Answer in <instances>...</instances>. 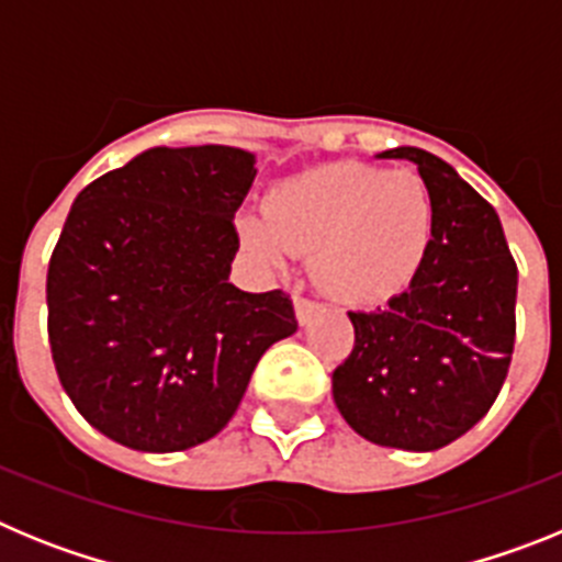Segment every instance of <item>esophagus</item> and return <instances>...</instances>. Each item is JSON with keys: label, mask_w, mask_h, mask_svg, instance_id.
<instances>
[{"label": "esophagus", "mask_w": 562, "mask_h": 562, "mask_svg": "<svg viewBox=\"0 0 562 562\" xmlns=\"http://www.w3.org/2000/svg\"><path fill=\"white\" fill-rule=\"evenodd\" d=\"M321 312V304H315V301H310V297H301L295 295V317H297V324L306 326L312 324V317Z\"/></svg>", "instance_id": "obj_1"}]
</instances>
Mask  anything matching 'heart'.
<instances>
[{
  "mask_svg": "<svg viewBox=\"0 0 562 562\" xmlns=\"http://www.w3.org/2000/svg\"><path fill=\"white\" fill-rule=\"evenodd\" d=\"M434 233V196L419 173L366 162L295 173L267 193L265 213L238 216V238L261 265L284 272L292 256H312L321 290L362 310L411 290Z\"/></svg>",
  "mask_w": 562,
  "mask_h": 562,
  "instance_id": "heart-1",
  "label": "heart"
}]
</instances>
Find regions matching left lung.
I'll return each instance as SVG.
<instances>
[{
    "label": "left lung",
    "mask_w": 562,
    "mask_h": 562,
    "mask_svg": "<svg viewBox=\"0 0 562 562\" xmlns=\"http://www.w3.org/2000/svg\"><path fill=\"white\" fill-rule=\"evenodd\" d=\"M376 157L419 168L436 207L434 247L408 292L349 312L355 349L331 374V396L362 439L428 453L493 408L513 360L518 267L495 207L453 166L414 146Z\"/></svg>",
    "instance_id": "left-lung-1"
}]
</instances>
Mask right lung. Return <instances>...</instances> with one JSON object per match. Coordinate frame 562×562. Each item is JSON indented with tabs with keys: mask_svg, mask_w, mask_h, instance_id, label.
<instances>
[{
	"mask_svg": "<svg viewBox=\"0 0 562 562\" xmlns=\"http://www.w3.org/2000/svg\"><path fill=\"white\" fill-rule=\"evenodd\" d=\"M256 173L245 148L154 146L69 207L47 270L49 349L78 414L123 448L213 439L261 355L295 335L284 292L231 284Z\"/></svg>",
	"mask_w": 562,
	"mask_h": 562,
	"instance_id": "right-lung-1",
	"label": "right lung"
}]
</instances>
